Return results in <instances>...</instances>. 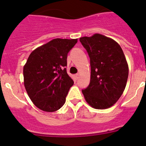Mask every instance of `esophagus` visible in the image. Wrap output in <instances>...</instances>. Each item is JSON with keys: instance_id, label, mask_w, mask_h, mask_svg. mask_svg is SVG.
<instances>
[{"instance_id": "34e87169", "label": "esophagus", "mask_w": 146, "mask_h": 146, "mask_svg": "<svg viewBox=\"0 0 146 146\" xmlns=\"http://www.w3.org/2000/svg\"><path fill=\"white\" fill-rule=\"evenodd\" d=\"M75 79H76V80H78V79H79V74H78V73L75 74Z\"/></svg>"}]
</instances>
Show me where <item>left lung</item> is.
<instances>
[{
    "instance_id": "left-lung-1",
    "label": "left lung",
    "mask_w": 146,
    "mask_h": 146,
    "mask_svg": "<svg viewBox=\"0 0 146 146\" xmlns=\"http://www.w3.org/2000/svg\"><path fill=\"white\" fill-rule=\"evenodd\" d=\"M90 58V81L82 90L88 104L96 109L112 106L126 86L128 66L119 44L103 35L80 38Z\"/></svg>"
}]
</instances>
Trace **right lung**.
Returning <instances> with one entry per match:
<instances>
[{
  "label": "right lung",
  "instance_id": "add662e5",
  "mask_svg": "<svg viewBox=\"0 0 146 146\" xmlns=\"http://www.w3.org/2000/svg\"><path fill=\"white\" fill-rule=\"evenodd\" d=\"M78 39L52 40L30 54L23 68L24 84L29 98L46 112L59 110L74 82L68 75V52Z\"/></svg>",
  "mask_w": 146,
  "mask_h": 146
}]
</instances>
